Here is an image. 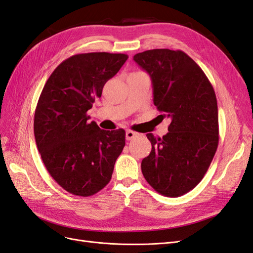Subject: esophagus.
I'll return each instance as SVG.
<instances>
[{"mask_svg": "<svg viewBox=\"0 0 253 253\" xmlns=\"http://www.w3.org/2000/svg\"><path fill=\"white\" fill-rule=\"evenodd\" d=\"M137 135H139L138 132L132 131V130H126V139L128 141L129 140H132L134 137H137Z\"/></svg>", "mask_w": 253, "mask_h": 253, "instance_id": "34e87169", "label": "esophagus"}]
</instances>
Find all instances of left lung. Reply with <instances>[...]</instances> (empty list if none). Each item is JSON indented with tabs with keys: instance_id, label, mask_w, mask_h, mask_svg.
<instances>
[{
	"instance_id": "left-lung-1",
	"label": "left lung",
	"mask_w": 253,
	"mask_h": 253,
	"mask_svg": "<svg viewBox=\"0 0 253 253\" xmlns=\"http://www.w3.org/2000/svg\"><path fill=\"white\" fill-rule=\"evenodd\" d=\"M133 61L151 77L154 105L171 119L163 138L146 134L152 151L142 160V173L163 196H183L201 182L217 151L215 90L199 65L180 50H147Z\"/></svg>"
}]
</instances>
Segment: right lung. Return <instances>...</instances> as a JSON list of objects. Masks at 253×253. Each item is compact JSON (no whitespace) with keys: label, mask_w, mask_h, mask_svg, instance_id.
<instances>
[{"label":"right lung","mask_w":253,"mask_h":253,"mask_svg":"<svg viewBox=\"0 0 253 253\" xmlns=\"http://www.w3.org/2000/svg\"><path fill=\"white\" fill-rule=\"evenodd\" d=\"M127 59V54L108 52L70 56L51 74L38 99L37 148L50 175L75 196L101 190L125 146L124 129L103 130L88 121L87 111Z\"/></svg>","instance_id":"right-lung-1"}]
</instances>
